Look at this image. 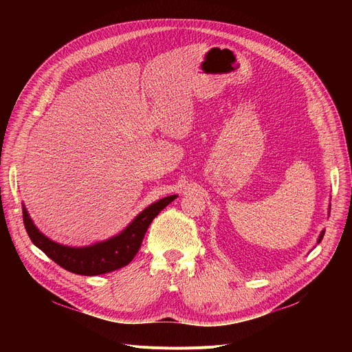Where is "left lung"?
I'll return each mask as SVG.
<instances>
[{"label":"left lung","instance_id":"1","mask_svg":"<svg viewBox=\"0 0 352 352\" xmlns=\"http://www.w3.org/2000/svg\"><path fill=\"white\" fill-rule=\"evenodd\" d=\"M324 232H325V231H322V232L320 234V236H318V244L321 243V239H322V236H324Z\"/></svg>","mask_w":352,"mask_h":352}]
</instances>
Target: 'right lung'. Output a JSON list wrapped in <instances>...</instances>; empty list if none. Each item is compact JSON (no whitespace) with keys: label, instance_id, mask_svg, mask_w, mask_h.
I'll use <instances>...</instances> for the list:
<instances>
[{"label":"right lung","instance_id":"obj_1","mask_svg":"<svg viewBox=\"0 0 352 352\" xmlns=\"http://www.w3.org/2000/svg\"><path fill=\"white\" fill-rule=\"evenodd\" d=\"M177 197L178 195L165 197L146 207L118 235L97 244L78 248L61 245L40 232V230L34 226L24 206L23 218L32 244L45 252L55 264L74 274L101 275L120 270L133 261L153 219Z\"/></svg>","mask_w":352,"mask_h":352}]
</instances>
